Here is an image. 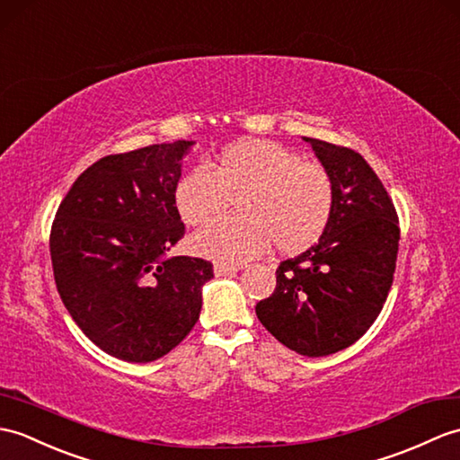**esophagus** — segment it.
Wrapping results in <instances>:
<instances>
[{"instance_id":"obj_1","label":"esophagus","mask_w":460,"mask_h":460,"mask_svg":"<svg viewBox=\"0 0 460 460\" xmlns=\"http://www.w3.org/2000/svg\"><path fill=\"white\" fill-rule=\"evenodd\" d=\"M234 272H237V266H229V264H216V266H213V274H216L217 276V279H219V276H231V274H234Z\"/></svg>"}]
</instances>
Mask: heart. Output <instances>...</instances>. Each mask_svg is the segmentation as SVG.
Instances as JSON below:
<instances>
[{"label": "heart", "mask_w": 460, "mask_h": 460, "mask_svg": "<svg viewBox=\"0 0 460 460\" xmlns=\"http://www.w3.org/2000/svg\"><path fill=\"white\" fill-rule=\"evenodd\" d=\"M176 208L188 226L216 219L231 199L237 217L211 223L191 234L198 256L243 264L269 249L284 254L312 247L333 213V181L327 170L272 141H241L223 148L211 170L196 166L176 186Z\"/></svg>", "instance_id": "b5f03b06"}]
</instances>
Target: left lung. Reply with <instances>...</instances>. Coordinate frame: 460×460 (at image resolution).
I'll return each mask as SVG.
<instances>
[{"label": "left lung", "mask_w": 460, "mask_h": 460, "mask_svg": "<svg viewBox=\"0 0 460 460\" xmlns=\"http://www.w3.org/2000/svg\"><path fill=\"white\" fill-rule=\"evenodd\" d=\"M333 181V213L314 247L280 262L276 290L256 304L261 323L304 357L350 347L382 312L400 227L386 188L358 153L304 137Z\"/></svg>", "instance_id": "left-lung-1"}]
</instances>
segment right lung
I'll list each match as a JSON object with an SVG mask.
<instances>
[{"instance_id": "right-lung-1", "label": "right lung", "mask_w": 460, "mask_h": 460, "mask_svg": "<svg viewBox=\"0 0 460 460\" xmlns=\"http://www.w3.org/2000/svg\"><path fill=\"white\" fill-rule=\"evenodd\" d=\"M191 146L176 141L100 158L74 181L52 223L62 304L115 358L164 357L199 319L213 264L166 256L184 237L174 194Z\"/></svg>"}]
</instances>
